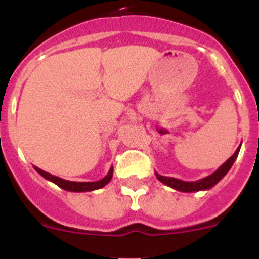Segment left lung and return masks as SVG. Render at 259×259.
Segmentation results:
<instances>
[{
    "label": "left lung",
    "mask_w": 259,
    "mask_h": 259,
    "mask_svg": "<svg viewBox=\"0 0 259 259\" xmlns=\"http://www.w3.org/2000/svg\"><path fill=\"white\" fill-rule=\"evenodd\" d=\"M240 148H241V144H240V146L236 149V152L233 153L232 157L228 158L227 161L224 162V163L222 164L218 170L215 171V172H212L211 175L206 176V178H203V179L196 180V182H184V180L176 179V178L159 175L158 172H155V176H157V179L159 180V182L166 184L167 187H170V188L175 189V191L187 192V193H191V192H198V191H207V189L212 188L217 183L221 182L224 176H226V174L230 171L233 162L236 161L237 155H239Z\"/></svg>",
    "instance_id": "8db88e82"
}]
</instances>
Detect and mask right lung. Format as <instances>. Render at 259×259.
Wrapping results in <instances>:
<instances>
[{
    "label": "right lung",
    "instance_id": "add662e5",
    "mask_svg": "<svg viewBox=\"0 0 259 259\" xmlns=\"http://www.w3.org/2000/svg\"><path fill=\"white\" fill-rule=\"evenodd\" d=\"M38 174H40L42 178H45L49 182L54 183L58 187H61L62 189H65V191L68 192H91V191H96V189H100L102 187L107 184V183L111 180L113 178V167L110 168L107 175L105 176L104 179L98 180V182H70V180H65L62 179V178H58V176H54L52 174L47 172V171L41 170L38 167H33Z\"/></svg>",
    "mask_w": 259,
    "mask_h": 259
}]
</instances>
